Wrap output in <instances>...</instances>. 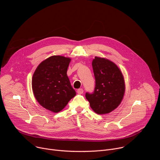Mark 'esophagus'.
Returning <instances> with one entry per match:
<instances>
[{
    "label": "esophagus",
    "instance_id": "1",
    "mask_svg": "<svg viewBox=\"0 0 160 160\" xmlns=\"http://www.w3.org/2000/svg\"><path fill=\"white\" fill-rule=\"evenodd\" d=\"M83 90L82 88H78V89L77 90V93H78V94H83Z\"/></svg>",
    "mask_w": 160,
    "mask_h": 160
}]
</instances>
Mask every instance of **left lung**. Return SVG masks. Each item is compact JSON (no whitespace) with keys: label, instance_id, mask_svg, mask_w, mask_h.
<instances>
[{"label":"left lung","instance_id":"8db88e82","mask_svg":"<svg viewBox=\"0 0 160 160\" xmlns=\"http://www.w3.org/2000/svg\"><path fill=\"white\" fill-rule=\"evenodd\" d=\"M96 80L94 92L85 94L86 99L94 112L99 115L107 114L121 103L125 90L123 76L113 62L95 57L92 62Z\"/></svg>","mask_w":160,"mask_h":160}]
</instances>
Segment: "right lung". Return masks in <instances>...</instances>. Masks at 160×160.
Instances as JSON below:
<instances>
[{
	"instance_id": "1",
	"label": "right lung",
	"mask_w": 160,
	"mask_h": 160,
	"mask_svg": "<svg viewBox=\"0 0 160 160\" xmlns=\"http://www.w3.org/2000/svg\"><path fill=\"white\" fill-rule=\"evenodd\" d=\"M70 61L64 56H51L38 66L33 75L35 98L42 106L54 112L61 111L76 95L66 73Z\"/></svg>"
}]
</instances>
